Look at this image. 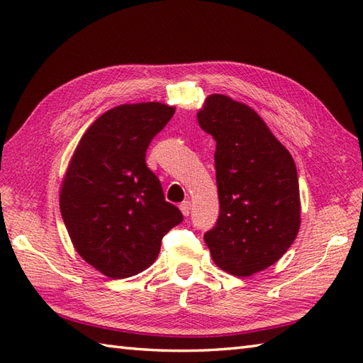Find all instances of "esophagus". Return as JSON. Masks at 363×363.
I'll use <instances>...</instances> for the list:
<instances>
[{
  "mask_svg": "<svg viewBox=\"0 0 363 363\" xmlns=\"http://www.w3.org/2000/svg\"><path fill=\"white\" fill-rule=\"evenodd\" d=\"M179 209H181V212H182L184 215H186V217H189L190 211H191V203H190V201H182L181 206H179Z\"/></svg>",
  "mask_w": 363,
  "mask_h": 363,
  "instance_id": "1",
  "label": "esophagus"
}]
</instances>
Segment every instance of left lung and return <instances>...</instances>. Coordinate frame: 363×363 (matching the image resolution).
<instances>
[{
  "label": "left lung",
  "instance_id": "obj_1",
  "mask_svg": "<svg viewBox=\"0 0 363 363\" xmlns=\"http://www.w3.org/2000/svg\"><path fill=\"white\" fill-rule=\"evenodd\" d=\"M196 117L217 142L220 215L204 240L221 269L248 277L276 264L298 235L295 162L265 121L233 98L207 96Z\"/></svg>",
  "mask_w": 363,
  "mask_h": 363
}]
</instances>
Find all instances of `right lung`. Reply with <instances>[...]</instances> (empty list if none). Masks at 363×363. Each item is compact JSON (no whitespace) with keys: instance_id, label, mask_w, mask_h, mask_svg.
Instances as JSON below:
<instances>
[{"instance_id":"1","label":"right lung","mask_w":363,"mask_h":363,"mask_svg":"<svg viewBox=\"0 0 363 363\" xmlns=\"http://www.w3.org/2000/svg\"><path fill=\"white\" fill-rule=\"evenodd\" d=\"M173 113L162 103L113 107L86 130L68 165L60 189L68 235L79 256L112 279L148 268L184 218L145 162Z\"/></svg>"}]
</instances>
